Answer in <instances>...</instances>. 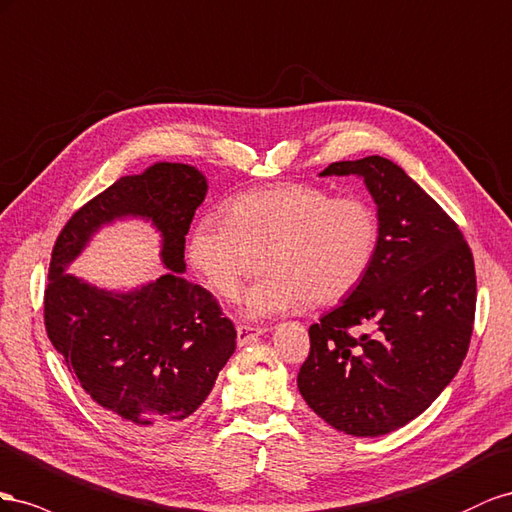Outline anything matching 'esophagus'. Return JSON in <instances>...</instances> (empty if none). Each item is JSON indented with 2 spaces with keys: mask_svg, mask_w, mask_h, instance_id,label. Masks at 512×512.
I'll return each mask as SVG.
<instances>
[{
  "mask_svg": "<svg viewBox=\"0 0 512 512\" xmlns=\"http://www.w3.org/2000/svg\"><path fill=\"white\" fill-rule=\"evenodd\" d=\"M236 330H238V343H240V345H248L253 339L261 337V334L266 332V328H261V326H246V324H240Z\"/></svg>",
  "mask_w": 512,
  "mask_h": 512,
  "instance_id": "esophagus-1",
  "label": "esophagus"
}]
</instances>
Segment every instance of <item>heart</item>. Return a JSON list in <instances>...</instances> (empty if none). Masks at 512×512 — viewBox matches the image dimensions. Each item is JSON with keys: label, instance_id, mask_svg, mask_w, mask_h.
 Instances as JSON below:
<instances>
[{"label": "heart", "instance_id": "b5f03b06", "mask_svg": "<svg viewBox=\"0 0 512 512\" xmlns=\"http://www.w3.org/2000/svg\"><path fill=\"white\" fill-rule=\"evenodd\" d=\"M379 246V216L360 197H334L311 184L248 191L227 216L206 214L188 236V261L218 298L236 300L266 255V279L242 300L248 317L294 313L313 300L337 304L367 279Z\"/></svg>", "mask_w": 512, "mask_h": 512}]
</instances>
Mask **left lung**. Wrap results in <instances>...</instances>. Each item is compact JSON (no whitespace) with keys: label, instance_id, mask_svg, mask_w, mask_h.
<instances>
[{"label":"left lung","instance_id":"left-lung-1","mask_svg":"<svg viewBox=\"0 0 512 512\" xmlns=\"http://www.w3.org/2000/svg\"><path fill=\"white\" fill-rule=\"evenodd\" d=\"M321 175H360L377 203L379 246L367 279L309 328L298 388L330 427L377 437L420 416L457 375L474 328V257L459 225L392 160H339Z\"/></svg>","mask_w":512,"mask_h":512}]
</instances>
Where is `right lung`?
I'll return each instance as SVG.
<instances>
[{
  "label": "right lung",
  "mask_w": 512,
  "mask_h": 512,
  "mask_svg": "<svg viewBox=\"0 0 512 512\" xmlns=\"http://www.w3.org/2000/svg\"><path fill=\"white\" fill-rule=\"evenodd\" d=\"M206 193L195 167L152 165L87 201L53 246L47 337L72 379L130 433H160L191 416L236 349V328L221 304L180 274L186 233ZM122 215L148 217L161 231L167 275L130 295H111L63 272L100 224Z\"/></svg>",
  "instance_id": "obj_1"
}]
</instances>
